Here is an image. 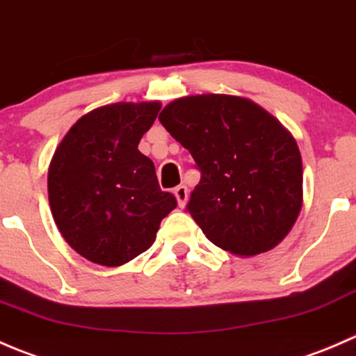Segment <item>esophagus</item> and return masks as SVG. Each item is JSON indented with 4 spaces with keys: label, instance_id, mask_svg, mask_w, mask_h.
<instances>
[{
    "label": "esophagus",
    "instance_id": "esophagus-1",
    "mask_svg": "<svg viewBox=\"0 0 356 356\" xmlns=\"http://www.w3.org/2000/svg\"><path fill=\"white\" fill-rule=\"evenodd\" d=\"M175 197H177L178 200V206L179 207H185L186 200H188V190H186L185 185H178L177 188H175Z\"/></svg>",
    "mask_w": 356,
    "mask_h": 356
}]
</instances>
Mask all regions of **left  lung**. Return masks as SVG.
Returning <instances> with one entry per match:
<instances>
[{
    "mask_svg": "<svg viewBox=\"0 0 356 356\" xmlns=\"http://www.w3.org/2000/svg\"><path fill=\"white\" fill-rule=\"evenodd\" d=\"M159 121L200 171L186 211L214 245L256 256L289 234L302 204L301 154L272 114L209 93L171 102Z\"/></svg>",
    "mask_w": 356,
    "mask_h": 356,
    "instance_id": "left-lung-1",
    "label": "left lung"
}]
</instances>
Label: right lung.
<instances>
[{
  "label": "right lung",
  "instance_id": "add662e5",
  "mask_svg": "<svg viewBox=\"0 0 356 356\" xmlns=\"http://www.w3.org/2000/svg\"><path fill=\"white\" fill-rule=\"evenodd\" d=\"M159 111V102L98 107L55 150L48 170L51 214L67 244L90 261H131L154 244L163 218L177 207L138 150Z\"/></svg>",
  "mask_w": 356,
  "mask_h": 356
}]
</instances>
